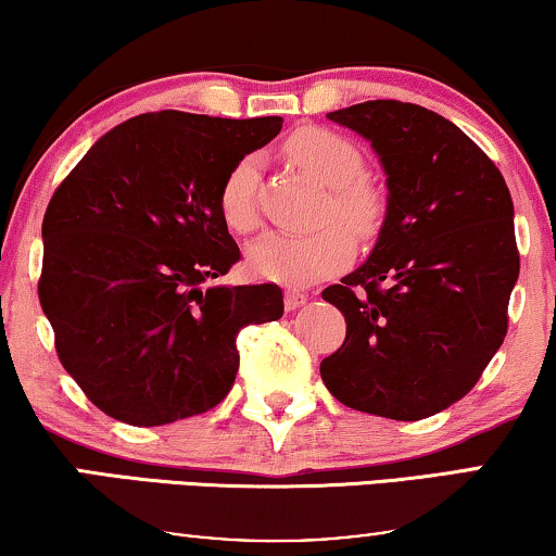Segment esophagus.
<instances>
[{"label":"esophagus","mask_w":556,"mask_h":556,"mask_svg":"<svg viewBox=\"0 0 556 556\" xmlns=\"http://www.w3.org/2000/svg\"><path fill=\"white\" fill-rule=\"evenodd\" d=\"M308 301V295L303 291H295V288H288V291L283 293V303L288 311H295L299 306H303V303Z\"/></svg>","instance_id":"obj_1"}]
</instances>
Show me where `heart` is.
<instances>
[{"label":"heart","instance_id":"b5f03b06","mask_svg":"<svg viewBox=\"0 0 556 556\" xmlns=\"http://www.w3.org/2000/svg\"><path fill=\"white\" fill-rule=\"evenodd\" d=\"M283 151L295 166L329 187L326 219L339 217L356 238L379 232L387 215V197L367 179V159L352 139L331 128L306 126L283 143ZM255 189L257 159L242 156L225 174L217 192L219 217L230 230L248 232L255 227ZM345 228L333 223L308 235L265 232L248 248V268L257 278L278 283H311L352 261L354 240Z\"/></svg>","mask_w":556,"mask_h":556}]
</instances>
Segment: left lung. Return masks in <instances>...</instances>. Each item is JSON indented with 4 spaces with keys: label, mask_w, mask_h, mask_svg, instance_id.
Listing matches in <instances>:
<instances>
[{
    "label": "left lung",
    "mask_w": 556,
    "mask_h": 556,
    "mask_svg": "<svg viewBox=\"0 0 556 556\" xmlns=\"http://www.w3.org/2000/svg\"><path fill=\"white\" fill-rule=\"evenodd\" d=\"M329 118L371 141L390 197L369 261L321 293L346 321L321 379L359 413L422 420L466 397L504 344L519 278L511 194L435 111L367 101Z\"/></svg>",
    "instance_id": "1"
}]
</instances>
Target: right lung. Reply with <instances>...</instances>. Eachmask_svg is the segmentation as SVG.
Returning <instances> with one entry per match:
<instances>
[{"label": "right lung", "mask_w": 556, "mask_h": 556, "mask_svg": "<svg viewBox=\"0 0 556 556\" xmlns=\"http://www.w3.org/2000/svg\"><path fill=\"white\" fill-rule=\"evenodd\" d=\"M283 118L141 113L60 181L37 293L58 359L113 420L166 425L219 405L238 333L283 316L276 283L210 286L240 261L217 210L225 174Z\"/></svg>", "instance_id": "add662e5"}]
</instances>
